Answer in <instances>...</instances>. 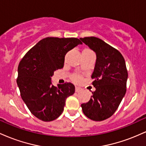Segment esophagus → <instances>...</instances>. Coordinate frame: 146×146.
Listing matches in <instances>:
<instances>
[{
  "mask_svg": "<svg viewBox=\"0 0 146 146\" xmlns=\"http://www.w3.org/2000/svg\"><path fill=\"white\" fill-rule=\"evenodd\" d=\"M82 88H80V87H78V86H76L75 87V92H77V93H79V92L82 91Z\"/></svg>",
  "mask_w": 146,
  "mask_h": 146,
  "instance_id": "esophagus-1",
  "label": "esophagus"
}]
</instances>
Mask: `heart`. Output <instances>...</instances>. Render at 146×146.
I'll use <instances>...</instances> for the list:
<instances>
[{"mask_svg": "<svg viewBox=\"0 0 146 146\" xmlns=\"http://www.w3.org/2000/svg\"><path fill=\"white\" fill-rule=\"evenodd\" d=\"M73 80L75 82H79L81 80V77L79 76V75H74L73 77Z\"/></svg>", "mask_w": 146, "mask_h": 146, "instance_id": "obj_1", "label": "heart"}]
</instances>
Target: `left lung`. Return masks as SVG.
I'll return each mask as SVG.
<instances>
[{"instance_id":"8db88e82","label":"left lung","mask_w":146,"mask_h":146,"mask_svg":"<svg viewBox=\"0 0 146 146\" xmlns=\"http://www.w3.org/2000/svg\"><path fill=\"white\" fill-rule=\"evenodd\" d=\"M95 52L96 62L91 78L96 90L87 103L81 105L82 111L93 121H103L115 113L126 92L128 71L121 53L96 37L80 38Z\"/></svg>"}]
</instances>
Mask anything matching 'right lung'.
<instances>
[{"mask_svg":"<svg viewBox=\"0 0 146 146\" xmlns=\"http://www.w3.org/2000/svg\"><path fill=\"white\" fill-rule=\"evenodd\" d=\"M76 38L47 37L29 50L20 62L17 84L21 98L31 113L44 121L55 120L62 113L68 97L75 93L73 84L55 86L51 77L63 68L68 51L82 44Z\"/></svg>","mask_w":146,"mask_h":146,"instance_id":"1","label":"right lung"}]
</instances>
